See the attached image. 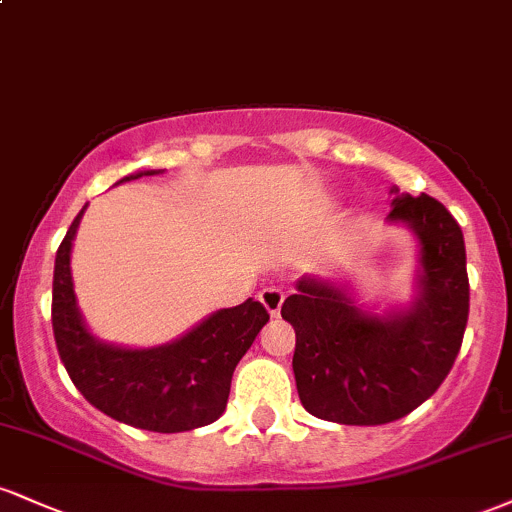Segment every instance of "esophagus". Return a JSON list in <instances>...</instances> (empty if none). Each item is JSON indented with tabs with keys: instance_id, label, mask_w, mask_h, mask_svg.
Returning <instances> with one entry per match:
<instances>
[{
	"instance_id": "1",
	"label": "esophagus",
	"mask_w": 512,
	"mask_h": 512,
	"mask_svg": "<svg viewBox=\"0 0 512 512\" xmlns=\"http://www.w3.org/2000/svg\"><path fill=\"white\" fill-rule=\"evenodd\" d=\"M260 303L267 308V313L272 317H279L281 303H284V291L274 289V286H267V289L260 291Z\"/></svg>"
}]
</instances>
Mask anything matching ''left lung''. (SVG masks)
Wrapping results in <instances>:
<instances>
[{
  "label": "left lung",
  "instance_id": "8db88e82",
  "mask_svg": "<svg viewBox=\"0 0 512 512\" xmlns=\"http://www.w3.org/2000/svg\"><path fill=\"white\" fill-rule=\"evenodd\" d=\"M397 192V187H392ZM419 238V296L373 315L332 281L303 276L281 305L296 330L293 375L317 419L380 426L424 404L448 378L469 315L462 228L438 199L397 195L387 216Z\"/></svg>",
  "mask_w": 512,
  "mask_h": 512
}]
</instances>
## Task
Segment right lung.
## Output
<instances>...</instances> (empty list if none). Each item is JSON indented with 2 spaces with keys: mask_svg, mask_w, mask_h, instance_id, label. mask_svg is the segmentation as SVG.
<instances>
[{
  "mask_svg": "<svg viewBox=\"0 0 512 512\" xmlns=\"http://www.w3.org/2000/svg\"><path fill=\"white\" fill-rule=\"evenodd\" d=\"M161 170L122 178L137 180ZM86 207L76 214L55 257L52 332L76 390L110 419L154 433H180L207 426L226 411L238 361L269 322L260 301L211 313L175 342L154 349H125L98 342L76 308L72 240Z\"/></svg>",
  "mask_w": 512,
  "mask_h": 512,
  "instance_id": "1",
  "label": "right lung"
}]
</instances>
